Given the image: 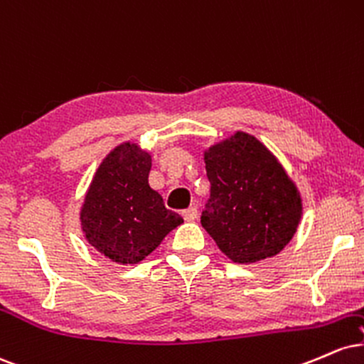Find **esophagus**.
Masks as SVG:
<instances>
[{
    "instance_id": "esophagus-1",
    "label": "esophagus",
    "mask_w": 364,
    "mask_h": 364,
    "mask_svg": "<svg viewBox=\"0 0 364 364\" xmlns=\"http://www.w3.org/2000/svg\"><path fill=\"white\" fill-rule=\"evenodd\" d=\"M182 216H183V220H186V221H194L196 218H198V208H196V206L187 208L186 211H182Z\"/></svg>"
}]
</instances>
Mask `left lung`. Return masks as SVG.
<instances>
[{
    "label": "left lung",
    "instance_id": "1",
    "mask_svg": "<svg viewBox=\"0 0 364 364\" xmlns=\"http://www.w3.org/2000/svg\"><path fill=\"white\" fill-rule=\"evenodd\" d=\"M211 196L200 225L237 264L274 257L301 220V196L269 149L243 131L204 151Z\"/></svg>",
    "mask_w": 364,
    "mask_h": 364
}]
</instances>
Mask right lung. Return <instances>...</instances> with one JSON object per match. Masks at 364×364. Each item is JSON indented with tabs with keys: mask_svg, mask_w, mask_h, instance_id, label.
I'll use <instances>...</instances> for the list:
<instances>
[{
	"mask_svg": "<svg viewBox=\"0 0 364 364\" xmlns=\"http://www.w3.org/2000/svg\"><path fill=\"white\" fill-rule=\"evenodd\" d=\"M151 155L136 143H122L102 160L80 211L90 245L112 262L134 266L183 223L165 208L148 183Z\"/></svg>",
	"mask_w": 364,
	"mask_h": 364,
	"instance_id": "obj_1",
	"label": "right lung"
}]
</instances>
